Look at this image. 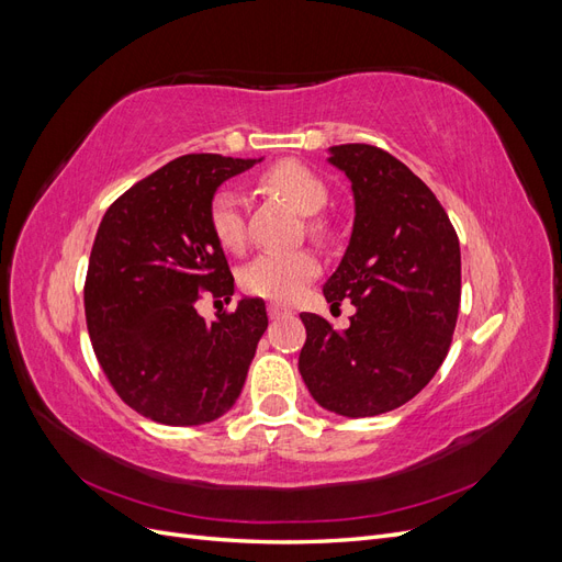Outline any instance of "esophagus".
Instances as JSON below:
<instances>
[{
    "instance_id": "34e87169",
    "label": "esophagus",
    "mask_w": 562,
    "mask_h": 562,
    "mask_svg": "<svg viewBox=\"0 0 562 562\" xmlns=\"http://www.w3.org/2000/svg\"><path fill=\"white\" fill-rule=\"evenodd\" d=\"M267 310H269V316H271V318H288V316H293L291 310L281 307V304H277V302H271Z\"/></svg>"
}]
</instances>
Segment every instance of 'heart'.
Returning <instances> with one entry per match:
<instances>
[{
  "label": "heart",
  "mask_w": 562,
  "mask_h": 562,
  "mask_svg": "<svg viewBox=\"0 0 562 562\" xmlns=\"http://www.w3.org/2000/svg\"><path fill=\"white\" fill-rule=\"evenodd\" d=\"M262 184L269 192L293 203L302 215H316L328 203V190L323 180L312 173L310 168L295 161H281L271 166L262 176ZM209 220L220 246L227 250H239L244 246L246 213L244 196L239 192L232 190V187H223L211 201ZM310 232L314 236H323L326 229H323L321 220L310 217ZM316 274L318 260L312 250H271L252 258L241 269V285L252 295L277 302H291Z\"/></svg>",
  "instance_id": "heart-1"
}]
</instances>
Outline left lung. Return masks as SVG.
<instances>
[{
	"mask_svg": "<svg viewBox=\"0 0 562 562\" xmlns=\"http://www.w3.org/2000/svg\"><path fill=\"white\" fill-rule=\"evenodd\" d=\"M351 182L349 246L323 285L330 307L351 300L349 328L300 314V375L314 401L342 417L396 411L446 361L462 295V255L450 217L411 168L372 145L328 147Z\"/></svg>",
	"mask_w": 562,
	"mask_h": 562,
	"instance_id": "8db88e82",
	"label": "left lung"
}]
</instances>
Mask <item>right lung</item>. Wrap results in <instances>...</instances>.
<instances>
[{
    "mask_svg": "<svg viewBox=\"0 0 562 562\" xmlns=\"http://www.w3.org/2000/svg\"><path fill=\"white\" fill-rule=\"evenodd\" d=\"M260 159L187 155L135 182L98 227L83 307L93 351L126 405L166 427H199L239 398L267 330L260 297L203 321L201 291L234 295L211 229L217 187Z\"/></svg>",
    "mask_w": 562,
    "mask_h": 562,
    "instance_id": "obj_1",
    "label": "right lung"
}]
</instances>
